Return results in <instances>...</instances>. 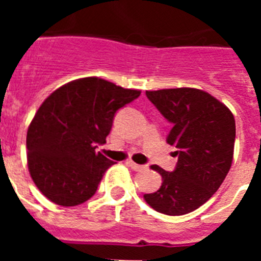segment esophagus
Wrapping results in <instances>:
<instances>
[{
	"mask_svg": "<svg viewBox=\"0 0 261 261\" xmlns=\"http://www.w3.org/2000/svg\"><path fill=\"white\" fill-rule=\"evenodd\" d=\"M126 165H128L129 167H132L135 171H144V170H147L146 165H137V163H135L133 161H126Z\"/></svg>",
	"mask_w": 261,
	"mask_h": 261,
	"instance_id": "esophagus-1",
	"label": "esophagus"
}]
</instances>
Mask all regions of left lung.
Instances as JSON below:
<instances>
[{
  "label": "left lung",
  "instance_id": "8db88e82",
  "mask_svg": "<svg viewBox=\"0 0 261 261\" xmlns=\"http://www.w3.org/2000/svg\"><path fill=\"white\" fill-rule=\"evenodd\" d=\"M146 96L172 125L166 141L177 149V163L171 172L151 166L162 176V186L144 199L159 213H191L217 192L231 167L234 116L199 89L156 90L146 91Z\"/></svg>",
  "mask_w": 261,
  "mask_h": 261
}]
</instances>
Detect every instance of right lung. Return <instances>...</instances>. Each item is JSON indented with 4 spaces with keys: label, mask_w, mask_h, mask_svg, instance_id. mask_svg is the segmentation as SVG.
<instances>
[{
    "label": "right lung",
    "mask_w": 261,
    "mask_h": 261,
    "mask_svg": "<svg viewBox=\"0 0 261 261\" xmlns=\"http://www.w3.org/2000/svg\"><path fill=\"white\" fill-rule=\"evenodd\" d=\"M96 77L81 78L53 91L27 132V163L43 195L61 206L93 197L114 161L96 153L106 144L120 108L140 96Z\"/></svg>",
    "instance_id": "add662e5"
}]
</instances>
